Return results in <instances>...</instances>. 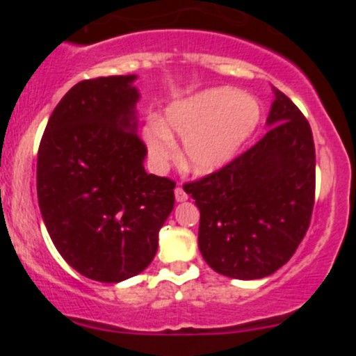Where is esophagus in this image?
<instances>
[{
	"instance_id": "34e87169",
	"label": "esophagus",
	"mask_w": 356,
	"mask_h": 356,
	"mask_svg": "<svg viewBox=\"0 0 356 356\" xmlns=\"http://www.w3.org/2000/svg\"><path fill=\"white\" fill-rule=\"evenodd\" d=\"M175 197H176V201H187L188 194L185 193L184 188H181V185H178V187L175 188Z\"/></svg>"
}]
</instances>
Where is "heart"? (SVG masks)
Instances as JSON below:
<instances>
[{"instance_id":"obj_1","label":"heart","mask_w":356,"mask_h":356,"mask_svg":"<svg viewBox=\"0 0 356 356\" xmlns=\"http://www.w3.org/2000/svg\"><path fill=\"white\" fill-rule=\"evenodd\" d=\"M260 121V105L232 89H213L175 103L168 108L165 127L149 121L144 140L151 156L168 162L178 155L172 135L185 143V163L196 172L221 169L237 155Z\"/></svg>"}]
</instances>
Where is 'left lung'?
I'll return each mask as SVG.
<instances>
[{"label": "left lung", "instance_id": "obj_1", "mask_svg": "<svg viewBox=\"0 0 356 356\" xmlns=\"http://www.w3.org/2000/svg\"><path fill=\"white\" fill-rule=\"evenodd\" d=\"M275 94L262 139L221 169L184 185L200 209L201 254L229 278L257 280L278 271L312 219V130L284 92Z\"/></svg>", "mask_w": 356, "mask_h": 356}]
</instances>
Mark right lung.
<instances>
[{
	"label": "right lung",
	"mask_w": 356,
	"mask_h": 356,
	"mask_svg": "<svg viewBox=\"0 0 356 356\" xmlns=\"http://www.w3.org/2000/svg\"><path fill=\"white\" fill-rule=\"evenodd\" d=\"M134 74L76 83L55 106L37 155V197L62 259L118 284L155 259L176 184L144 171Z\"/></svg>",
	"instance_id": "add662e5"
}]
</instances>
